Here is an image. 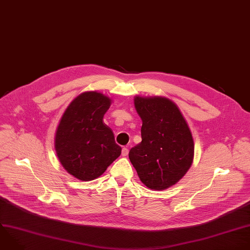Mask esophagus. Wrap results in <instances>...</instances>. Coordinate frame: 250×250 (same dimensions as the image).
<instances>
[{
  "label": "esophagus",
  "mask_w": 250,
  "mask_h": 250,
  "mask_svg": "<svg viewBox=\"0 0 250 250\" xmlns=\"http://www.w3.org/2000/svg\"><path fill=\"white\" fill-rule=\"evenodd\" d=\"M127 154H128V149H127L126 147H124V148L122 149V155H123L124 157H125V156H127Z\"/></svg>",
  "instance_id": "obj_1"
}]
</instances>
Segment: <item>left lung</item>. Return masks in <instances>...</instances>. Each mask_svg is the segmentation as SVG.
Wrapping results in <instances>:
<instances>
[{"mask_svg":"<svg viewBox=\"0 0 250 250\" xmlns=\"http://www.w3.org/2000/svg\"><path fill=\"white\" fill-rule=\"evenodd\" d=\"M134 106L142 120V141L130 149L129 160L148 188L166 189L190 168L192 134L178 106L167 98L137 96Z\"/></svg>","mask_w":250,"mask_h":250,"instance_id":"1","label":"left lung"}]
</instances>
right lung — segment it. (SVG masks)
I'll use <instances>...</instances> for the list:
<instances>
[{
	"instance_id": "add662e5",
	"label": "right lung",
	"mask_w": 250,
	"mask_h": 250,
	"mask_svg": "<svg viewBox=\"0 0 250 250\" xmlns=\"http://www.w3.org/2000/svg\"><path fill=\"white\" fill-rule=\"evenodd\" d=\"M111 99L90 91L77 96L58 125L55 148L68 174L80 181L100 177L121 155L112 129L103 123Z\"/></svg>"
}]
</instances>
